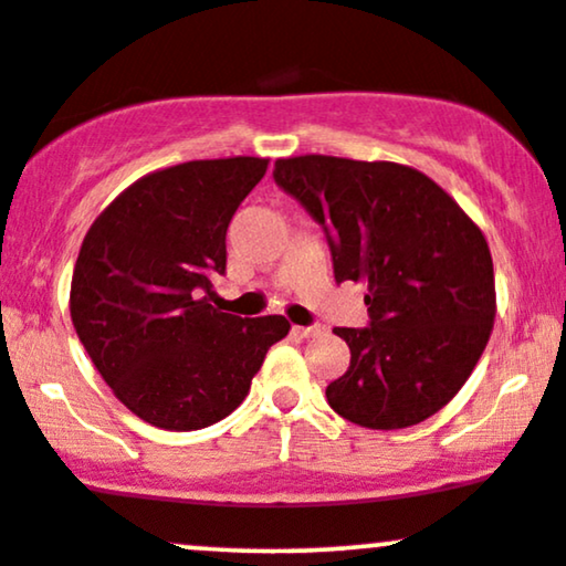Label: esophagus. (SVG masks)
I'll return each mask as SVG.
<instances>
[{
    "mask_svg": "<svg viewBox=\"0 0 566 566\" xmlns=\"http://www.w3.org/2000/svg\"><path fill=\"white\" fill-rule=\"evenodd\" d=\"M292 333H295L297 337H311V335H319L322 327L319 324H311V327H292Z\"/></svg>",
    "mask_w": 566,
    "mask_h": 566,
    "instance_id": "obj_1",
    "label": "esophagus"
}]
</instances>
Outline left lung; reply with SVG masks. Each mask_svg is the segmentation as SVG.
Listing matches in <instances>:
<instances>
[{"label": "left lung", "instance_id": "obj_1", "mask_svg": "<svg viewBox=\"0 0 566 566\" xmlns=\"http://www.w3.org/2000/svg\"><path fill=\"white\" fill-rule=\"evenodd\" d=\"M274 180L324 229L335 282L367 284L369 327H337L340 418L375 431L423 423L463 388L495 322L484 233L444 188L396 161L279 159Z\"/></svg>", "mask_w": 566, "mask_h": 566}]
</instances>
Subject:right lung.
I'll return each instance as SVG.
<instances>
[{
    "instance_id": "obj_1",
    "label": "right lung",
    "mask_w": 566,
    "mask_h": 566,
    "mask_svg": "<svg viewBox=\"0 0 566 566\" xmlns=\"http://www.w3.org/2000/svg\"><path fill=\"white\" fill-rule=\"evenodd\" d=\"M269 159H199L135 180L84 237L71 322L116 399L167 431L207 428L244 401L284 316L220 314L226 231Z\"/></svg>"
}]
</instances>
